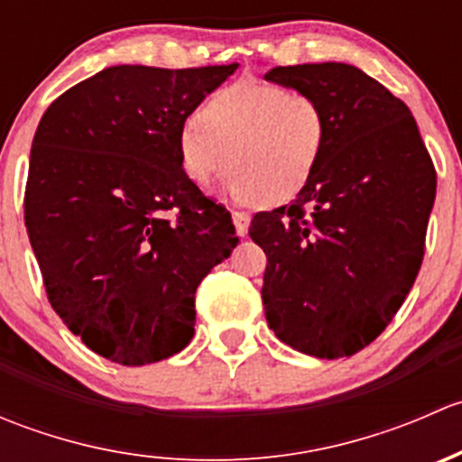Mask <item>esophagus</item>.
I'll return each instance as SVG.
<instances>
[{
    "instance_id": "1",
    "label": "esophagus",
    "mask_w": 462,
    "mask_h": 462,
    "mask_svg": "<svg viewBox=\"0 0 462 462\" xmlns=\"http://www.w3.org/2000/svg\"><path fill=\"white\" fill-rule=\"evenodd\" d=\"M232 221H235V227H236V235L239 236H245L248 235V226H250V214L248 212H232Z\"/></svg>"
}]
</instances>
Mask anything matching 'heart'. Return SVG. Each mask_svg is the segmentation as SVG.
<instances>
[{"mask_svg":"<svg viewBox=\"0 0 462 462\" xmlns=\"http://www.w3.org/2000/svg\"><path fill=\"white\" fill-rule=\"evenodd\" d=\"M326 147V116L310 93L265 82L218 88L176 138L189 183L208 189L232 171L227 194L239 203L282 205L318 170Z\"/></svg>","mask_w":462,"mask_h":462,"instance_id":"1","label":"heart"}]
</instances>
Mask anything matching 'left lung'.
Masks as SVG:
<instances>
[{
	"label": "left lung",
	"instance_id": "1",
	"mask_svg": "<svg viewBox=\"0 0 462 462\" xmlns=\"http://www.w3.org/2000/svg\"><path fill=\"white\" fill-rule=\"evenodd\" d=\"M265 80L310 93L326 116L306 188L250 223L268 257L265 319L306 356L348 357L389 326L416 282L436 170L409 106L357 67H274Z\"/></svg>",
	"mask_w": 462,
	"mask_h": 462
}]
</instances>
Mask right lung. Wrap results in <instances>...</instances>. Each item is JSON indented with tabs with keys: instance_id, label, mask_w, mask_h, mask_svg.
<instances>
[{
	"instance_id": "1",
	"label": "right lung",
	"mask_w": 462,
	"mask_h": 462,
	"mask_svg": "<svg viewBox=\"0 0 462 462\" xmlns=\"http://www.w3.org/2000/svg\"><path fill=\"white\" fill-rule=\"evenodd\" d=\"M236 67H109L37 125L26 232L53 310L106 360L183 351L199 283L239 244L230 212L189 183L176 152L188 116Z\"/></svg>"
}]
</instances>
